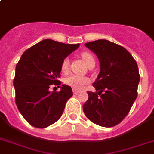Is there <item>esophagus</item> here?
Returning a JSON list of instances; mask_svg holds the SVG:
<instances>
[{
	"label": "esophagus",
	"instance_id": "esophagus-1",
	"mask_svg": "<svg viewBox=\"0 0 154 154\" xmlns=\"http://www.w3.org/2000/svg\"><path fill=\"white\" fill-rule=\"evenodd\" d=\"M72 92H73V94H77V93L79 92V90H75V89H73V90H72Z\"/></svg>",
	"mask_w": 154,
	"mask_h": 154
}]
</instances>
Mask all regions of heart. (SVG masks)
<instances>
[{
	"mask_svg": "<svg viewBox=\"0 0 154 154\" xmlns=\"http://www.w3.org/2000/svg\"><path fill=\"white\" fill-rule=\"evenodd\" d=\"M82 59L83 60L85 61V63L87 64V66L90 63L92 62H94V58L92 54H90V52H83L82 54ZM69 69V60L68 58H65L63 60V61L61 63V70L64 72H68V70ZM90 82V80L89 78L85 77H82V76H79V75L76 74H71L69 75V77H67L65 79H64V83L66 84L67 85H69L70 87L73 88V89H76V90H79V89H82L84 85H85L86 84H88Z\"/></svg>",
	"mask_w": 154,
	"mask_h": 154,
	"instance_id": "heart-1",
	"label": "heart"
}]
</instances>
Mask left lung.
Masks as SVG:
<instances>
[{
	"instance_id": "8db88e82",
	"label": "left lung",
	"mask_w": 154,
	"mask_h": 154,
	"mask_svg": "<svg viewBox=\"0 0 154 154\" xmlns=\"http://www.w3.org/2000/svg\"><path fill=\"white\" fill-rule=\"evenodd\" d=\"M85 46L98 56L100 72L93 83L98 92L88 91L84 113L99 126H116L126 117L137 97L140 74L137 62L124 47L106 39Z\"/></svg>"
}]
</instances>
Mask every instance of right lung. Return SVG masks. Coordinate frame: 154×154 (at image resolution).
Listing matches in <instances>:
<instances>
[{
    "mask_svg": "<svg viewBox=\"0 0 154 154\" xmlns=\"http://www.w3.org/2000/svg\"><path fill=\"white\" fill-rule=\"evenodd\" d=\"M80 43L66 44L43 39L27 49L17 62L14 79L15 102L24 119L38 128L58 120L67 101L72 96V88L62 85L60 91L50 92L52 84L60 85L61 63Z\"/></svg>",
    "mask_w": 154,
    "mask_h": 154,
    "instance_id": "add662e5",
    "label": "right lung"
}]
</instances>
